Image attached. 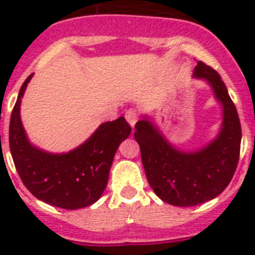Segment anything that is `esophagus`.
<instances>
[{
	"mask_svg": "<svg viewBox=\"0 0 255 255\" xmlns=\"http://www.w3.org/2000/svg\"><path fill=\"white\" fill-rule=\"evenodd\" d=\"M137 112H136V110H128L127 112H126V119H127V122H128V124H129V126H131L132 128L135 127V124H136V122H137Z\"/></svg>",
	"mask_w": 255,
	"mask_h": 255,
	"instance_id": "obj_1",
	"label": "esophagus"
}]
</instances>
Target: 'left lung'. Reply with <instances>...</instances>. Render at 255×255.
<instances>
[{
	"label": "left lung",
	"mask_w": 255,
	"mask_h": 255,
	"mask_svg": "<svg viewBox=\"0 0 255 255\" xmlns=\"http://www.w3.org/2000/svg\"><path fill=\"white\" fill-rule=\"evenodd\" d=\"M193 78L205 81L222 106L221 129L210 143L196 151H181L147 115L135 126L148 182L164 202L174 206H196L217 197L229 185L240 159L241 123L225 83L201 61Z\"/></svg>",
	"instance_id": "8db88e82"
}]
</instances>
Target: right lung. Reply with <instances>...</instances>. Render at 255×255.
Wrapping results in <instances>:
<instances>
[{
  "mask_svg": "<svg viewBox=\"0 0 255 255\" xmlns=\"http://www.w3.org/2000/svg\"><path fill=\"white\" fill-rule=\"evenodd\" d=\"M33 74L23 82L11 112L9 145L23 185L38 200L62 209L92 205L103 194L120 143L131 133L123 116L100 124L85 143L67 153H51L30 143L22 126L21 99Z\"/></svg>",
  "mask_w": 255,
  "mask_h": 255,
  "instance_id": "1",
  "label": "right lung"
}]
</instances>
